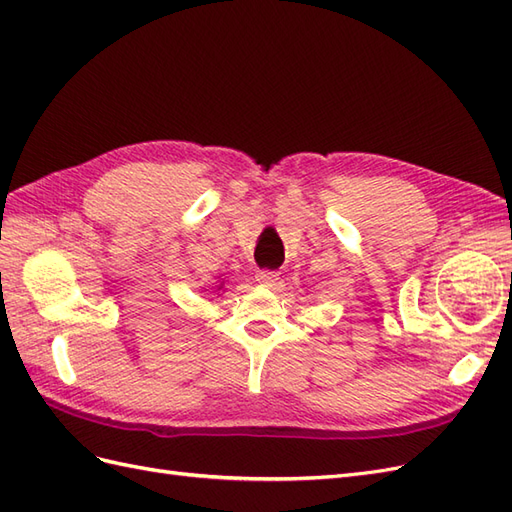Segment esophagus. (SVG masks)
<instances>
[{
	"label": "esophagus",
	"mask_w": 512,
	"mask_h": 512,
	"mask_svg": "<svg viewBox=\"0 0 512 512\" xmlns=\"http://www.w3.org/2000/svg\"><path fill=\"white\" fill-rule=\"evenodd\" d=\"M256 280H258V284L271 288V286H275L277 280H280V273H277V271H269V269H262V271L256 273Z\"/></svg>",
	"instance_id": "34e87169"
}]
</instances>
